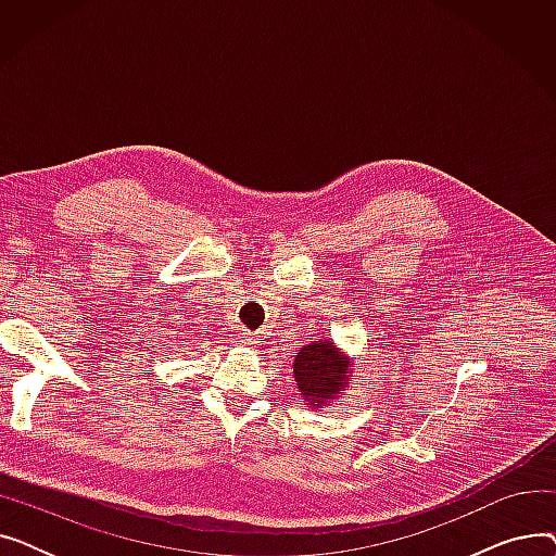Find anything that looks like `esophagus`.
Instances as JSON below:
<instances>
[{"instance_id": "1", "label": "esophagus", "mask_w": 556, "mask_h": 556, "mask_svg": "<svg viewBox=\"0 0 556 556\" xmlns=\"http://www.w3.org/2000/svg\"><path fill=\"white\" fill-rule=\"evenodd\" d=\"M241 342L252 346V344H256V336H254V333H250V331H245V333H241Z\"/></svg>"}]
</instances>
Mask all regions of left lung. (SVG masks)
Here are the masks:
<instances>
[{"instance_id":"8db88e82","label":"left lung","mask_w":556,"mask_h":556,"mask_svg":"<svg viewBox=\"0 0 556 556\" xmlns=\"http://www.w3.org/2000/svg\"><path fill=\"white\" fill-rule=\"evenodd\" d=\"M354 361L349 358L333 338H315L300 346L293 363V378L304 405L311 410L338 401L352 381Z\"/></svg>"}]
</instances>
